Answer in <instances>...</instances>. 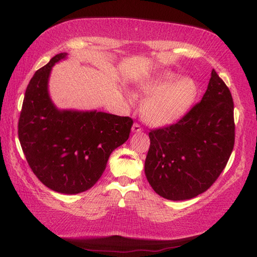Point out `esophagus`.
I'll use <instances>...</instances> for the list:
<instances>
[{
  "mask_svg": "<svg viewBox=\"0 0 257 257\" xmlns=\"http://www.w3.org/2000/svg\"><path fill=\"white\" fill-rule=\"evenodd\" d=\"M132 130H133L134 133H142L143 132V128H142V125L139 124V123H134Z\"/></svg>",
  "mask_w": 257,
  "mask_h": 257,
  "instance_id": "obj_1",
  "label": "esophagus"
}]
</instances>
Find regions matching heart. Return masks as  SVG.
<instances>
[{
  "label": "heart",
  "mask_w": 257,
  "mask_h": 257,
  "mask_svg": "<svg viewBox=\"0 0 257 257\" xmlns=\"http://www.w3.org/2000/svg\"><path fill=\"white\" fill-rule=\"evenodd\" d=\"M150 96L143 105V116L153 125H168L182 118L198 95V85L193 78H180L165 72L143 82L139 87Z\"/></svg>",
  "instance_id": "1"
}]
</instances>
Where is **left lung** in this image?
I'll return each mask as SVG.
<instances>
[{"label":"left lung","instance_id":"8db88e82","mask_svg":"<svg viewBox=\"0 0 257 257\" xmlns=\"http://www.w3.org/2000/svg\"><path fill=\"white\" fill-rule=\"evenodd\" d=\"M145 175L170 201L196 197L214 184L234 145L233 101L213 69L201 102L168 127L151 130Z\"/></svg>","mask_w":257,"mask_h":257}]
</instances>
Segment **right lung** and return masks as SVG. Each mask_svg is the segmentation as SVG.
<instances>
[{
	"label": "right lung",
	"instance_id": "add662e5",
	"mask_svg": "<svg viewBox=\"0 0 257 257\" xmlns=\"http://www.w3.org/2000/svg\"><path fill=\"white\" fill-rule=\"evenodd\" d=\"M56 54L35 72L25 93L18 136L26 160L43 185L61 194H78L96 184L108 156L129 138L134 121L96 111H60L47 92Z\"/></svg>",
	"mask_w": 257,
	"mask_h": 257
}]
</instances>
